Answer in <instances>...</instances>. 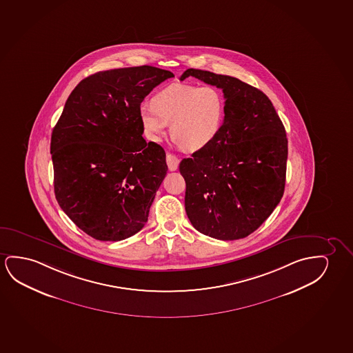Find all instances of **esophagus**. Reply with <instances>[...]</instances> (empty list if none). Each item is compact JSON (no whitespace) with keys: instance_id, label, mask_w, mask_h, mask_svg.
Returning a JSON list of instances; mask_svg holds the SVG:
<instances>
[{"instance_id":"1","label":"esophagus","mask_w":353,"mask_h":353,"mask_svg":"<svg viewBox=\"0 0 353 353\" xmlns=\"http://www.w3.org/2000/svg\"><path fill=\"white\" fill-rule=\"evenodd\" d=\"M166 163H168L170 171H176L179 168V159L174 154L168 153L166 154Z\"/></svg>"}]
</instances>
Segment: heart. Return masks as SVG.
<instances>
[{
    "mask_svg": "<svg viewBox=\"0 0 353 353\" xmlns=\"http://www.w3.org/2000/svg\"><path fill=\"white\" fill-rule=\"evenodd\" d=\"M141 123L148 137L159 141L171 123V134L182 148H204L220 132L225 119V99L214 86L174 83L139 107Z\"/></svg>",
    "mask_w": 353,
    "mask_h": 353,
    "instance_id": "b5f03b06",
    "label": "heart"
}]
</instances>
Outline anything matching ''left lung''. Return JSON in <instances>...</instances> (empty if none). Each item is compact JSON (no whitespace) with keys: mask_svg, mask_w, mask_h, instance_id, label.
<instances>
[{"mask_svg":"<svg viewBox=\"0 0 353 353\" xmlns=\"http://www.w3.org/2000/svg\"><path fill=\"white\" fill-rule=\"evenodd\" d=\"M225 96V119L215 139L179 163L184 205L200 233L235 241L255 232L284 194L288 138L270 98L236 77L187 69Z\"/></svg>","mask_w":353,"mask_h":353,"instance_id":"1","label":"left lung"}]
</instances>
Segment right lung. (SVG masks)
<instances>
[{"instance_id":"right-lung-1","label":"right lung","mask_w":353,"mask_h":353,"mask_svg":"<svg viewBox=\"0 0 353 353\" xmlns=\"http://www.w3.org/2000/svg\"><path fill=\"white\" fill-rule=\"evenodd\" d=\"M174 77L150 65L90 75L72 90L52 131L57 201L97 241H123L148 221L168 165L163 147L142 137L139 107Z\"/></svg>"}]
</instances>
